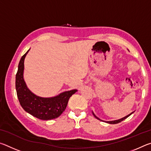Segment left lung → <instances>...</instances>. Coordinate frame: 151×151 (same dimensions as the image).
Instances as JSON below:
<instances>
[{
  "label": "left lung",
  "mask_w": 151,
  "mask_h": 151,
  "mask_svg": "<svg viewBox=\"0 0 151 151\" xmlns=\"http://www.w3.org/2000/svg\"><path fill=\"white\" fill-rule=\"evenodd\" d=\"M134 112H131V114H128L127 116H124V117H123V118H122V119H119V120H115V121H104L105 122H107V123H109V124H117V123H119V122H121V121H124V119H126L127 117H129L130 115H131V114L133 113ZM93 115H94V116L95 117L96 119H99V120H100V121H102V120H101L100 119H99L98 117H97L95 114H94L93 112Z\"/></svg>",
  "instance_id": "8db88e82"
}]
</instances>
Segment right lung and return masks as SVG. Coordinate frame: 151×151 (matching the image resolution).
<instances>
[{
  "mask_svg": "<svg viewBox=\"0 0 151 151\" xmlns=\"http://www.w3.org/2000/svg\"><path fill=\"white\" fill-rule=\"evenodd\" d=\"M29 50L20 58L16 75L15 85L19 103L25 111L36 118L45 121L57 119L65 111L68 99L77 90L63 92L50 98H43L32 93L28 88L23 78L24 60Z\"/></svg>",
  "mask_w": 151,
  "mask_h": 151,
  "instance_id": "obj_1",
  "label": "right lung"
}]
</instances>
